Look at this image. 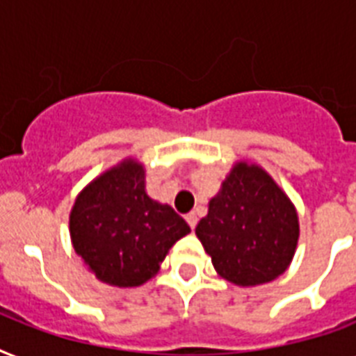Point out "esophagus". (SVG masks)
<instances>
[{"label":"esophagus","mask_w":356,"mask_h":356,"mask_svg":"<svg viewBox=\"0 0 356 356\" xmlns=\"http://www.w3.org/2000/svg\"><path fill=\"white\" fill-rule=\"evenodd\" d=\"M186 222H188L190 227L195 229V225H197V214H195V212H190V214H186Z\"/></svg>","instance_id":"obj_1"}]
</instances>
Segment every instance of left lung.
Masks as SVG:
<instances>
[{"label":"left lung","instance_id":"obj_1","mask_svg":"<svg viewBox=\"0 0 356 356\" xmlns=\"http://www.w3.org/2000/svg\"><path fill=\"white\" fill-rule=\"evenodd\" d=\"M195 234L218 275L236 286H257L288 270L298 249L299 216L264 168L238 161Z\"/></svg>","mask_w":356,"mask_h":356}]
</instances>
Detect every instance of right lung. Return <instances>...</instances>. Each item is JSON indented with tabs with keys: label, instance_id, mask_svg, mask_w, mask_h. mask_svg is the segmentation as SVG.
Wrapping results in <instances>:
<instances>
[{
	"label": "right lung",
	"instance_id": "add662e5",
	"mask_svg": "<svg viewBox=\"0 0 356 356\" xmlns=\"http://www.w3.org/2000/svg\"><path fill=\"white\" fill-rule=\"evenodd\" d=\"M188 233L172 207L147 195L145 168L134 156L92 179L70 212L75 253L96 279L118 288L155 277L173 243Z\"/></svg>",
	"mask_w": 356,
	"mask_h": 356
}]
</instances>
